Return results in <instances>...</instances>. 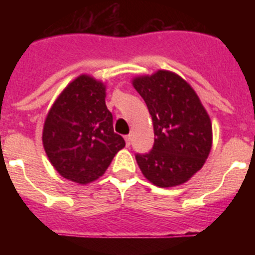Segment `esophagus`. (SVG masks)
I'll return each mask as SVG.
<instances>
[{
    "label": "esophagus",
    "mask_w": 255,
    "mask_h": 255,
    "mask_svg": "<svg viewBox=\"0 0 255 255\" xmlns=\"http://www.w3.org/2000/svg\"><path fill=\"white\" fill-rule=\"evenodd\" d=\"M125 141H126V145L129 147L130 143H131V135H126V136H125Z\"/></svg>",
    "instance_id": "1"
}]
</instances>
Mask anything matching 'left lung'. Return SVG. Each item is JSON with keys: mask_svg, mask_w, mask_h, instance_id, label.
<instances>
[{"mask_svg": "<svg viewBox=\"0 0 255 255\" xmlns=\"http://www.w3.org/2000/svg\"><path fill=\"white\" fill-rule=\"evenodd\" d=\"M153 121L150 152L135 154L145 179L159 188L188 181L203 167L212 148V124L195 91L167 70L132 79Z\"/></svg>", "mask_w": 255, "mask_h": 255, "instance_id": "8db88e82", "label": "left lung"}]
</instances>
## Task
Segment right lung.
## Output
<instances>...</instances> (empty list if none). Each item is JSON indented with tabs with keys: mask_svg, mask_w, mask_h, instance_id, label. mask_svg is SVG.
<instances>
[{
	"mask_svg": "<svg viewBox=\"0 0 255 255\" xmlns=\"http://www.w3.org/2000/svg\"><path fill=\"white\" fill-rule=\"evenodd\" d=\"M106 85L80 75L61 92L43 126V147L61 176L89 184L102 176L115 154L125 147L114 131L112 114L105 102Z\"/></svg>",
	"mask_w": 255,
	"mask_h": 255,
	"instance_id": "add662e5",
	"label": "right lung"
}]
</instances>
